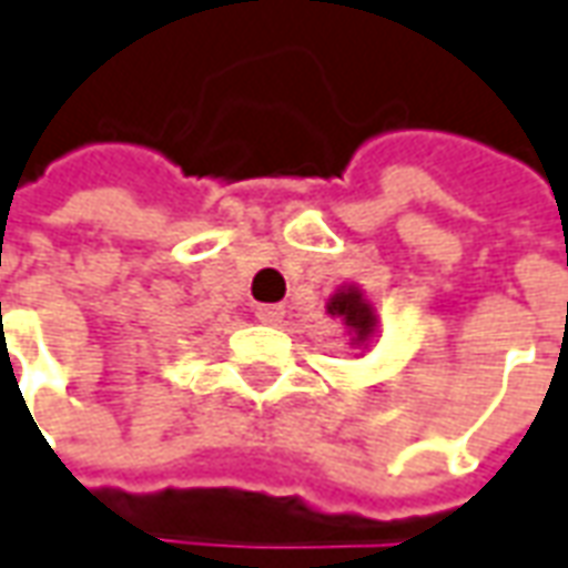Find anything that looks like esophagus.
<instances>
[{
  "mask_svg": "<svg viewBox=\"0 0 568 568\" xmlns=\"http://www.w3.org/2000/svg\"><path fill=\"white\" fill-rule=\"evenodd\" d=\"M254 314L261 316V320H267V323H276V320L283 316V307H280V304H257Z\"/></svg>",
  "mask_w": 568,
  "mask_h": 568,
  "instance_id": "esophagus-1",
  "label": "esophagus"
}]
</instances>
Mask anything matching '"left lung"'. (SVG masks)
<instances>
[{"label":"left lung","mask_w":568,"mask_h":568,"mask_svg":"<svg viewBox=\"0 0 568 568\" xmlns=\"http://www.w3.org/2000/svg\"><path fill=\"white\" fill-rule=\"evenodd\" d=\"M326 311H329L333 316H342V320H345V326L354 333V342H366L369 333H373V326H376L373 307L366 304L364 295H361L357 288H345V292H338L335 298H329Z\"/></svg>","instance_id":"1"}]
</instances>
